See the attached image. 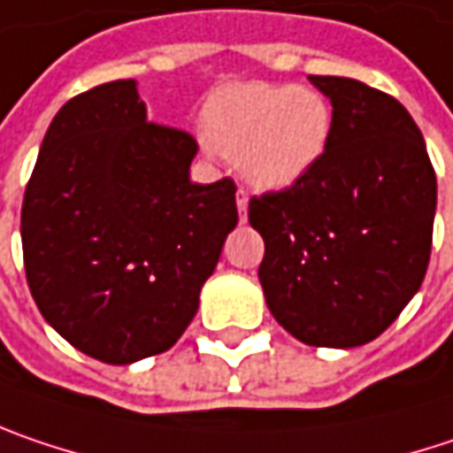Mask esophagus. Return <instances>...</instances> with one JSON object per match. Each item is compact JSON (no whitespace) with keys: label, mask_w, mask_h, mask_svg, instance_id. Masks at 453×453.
<instances>
[{"label":"esophagus","mask_w":453,"mask_h":453,"mask_svg":"<svg viewBox=\"0 0 453 453\" xmlns=\"http://www.w3.org/2000/svg\"><path fill=\"white\" fill-rule=\"evenodd\" d=\"M247 203H250V196H247V190H244V188H240V190H237V211H240V221L247 219Z\"/></svg>","instance_id":"esophagus-1"}]
</instances>
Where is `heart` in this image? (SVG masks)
Listing matches in <instances>:
<instances>
[{
    "label": "heart",
    "mask_w": 453,
    "mask_h": 453,
    "mask_svg": "<svg viewBox=\"0 0 453 453\" xmlns=\"http://www.w3.org/2000/svg\"><path fill=\"white\" fill-rule=\"evenodd\" d=\"M333 111L322 92L296 84H234L206 108L209 146L257 188H288L330 142Z\"/></svg>",
    "instance_id": "1"
}]
</instances>
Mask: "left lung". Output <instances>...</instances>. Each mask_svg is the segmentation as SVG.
<instances>
[{"mask_svg": "<svg viewBox=\"0 0 453 453\" xmlns=\"http://www.w3.org/2000/svg\"><path fill=\"white\" fill-rule=\"evenodd\" d=\"M333 103L322 157L283 190L250 198L268 309L314 348L379 338L420 288L434 242L436 173L412 115L345 77H309Z\"/></svg>", "mask_w": 453, "mask_h": 453, "instance_id": "1", "label": "left lung"}]
</instances>
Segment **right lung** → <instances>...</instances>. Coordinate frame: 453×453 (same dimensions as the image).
Wrapping results in <instances>:
<instances>
[{"label": "right lung", "mask_w": 453, "mask_h": 453, "mask_svg": "<svg viewBox=\"0 0 453 453\" xmlns=\"http://www.w3.org/2000/svg\"><path fill=\"white\" fill-rule=\"evenodd\" d=\"M198 142L146 120L134 80L72 97L27 180L19 234L30 294L50 327L103 364L170 350L198 311L237 185L190 182Z\"/></svg>", "instance_id": "right-lung-1"}]
</instances>
